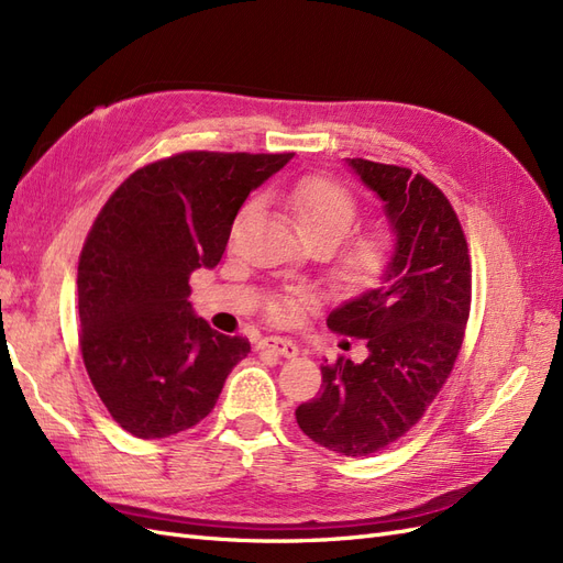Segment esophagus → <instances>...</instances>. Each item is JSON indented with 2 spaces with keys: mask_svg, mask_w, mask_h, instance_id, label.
<instances>
[{
  "mask_svg": "<svg viewBox=\"0 0 563 563\" xmlns=\"http://www.w3.org/2000/svg\"><path fill=\"white\" fill-rule=\"evenodd\" d=\"M258 350L263 352H275V354H282L286 356V360H294V356H298V345L294 343V340L288 338H279V335H269V338H263L258 343Z\"/></svg>",
  "mask_w": 563,
  "mask_h": 563,
  "instance_id": "34e87169",
  "label": "esophagus"
}]
</instances>
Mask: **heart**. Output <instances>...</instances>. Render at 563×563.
<instances>
[{
    "mask_svg": "<svg viewBox=\"0 0 563 563\" xmlns=\"http://www.w3.org/2000/svg\"><path fill=\"white\" fill-rule=\"evenodd\" d=\"M284 201L294 213L302 240L308 244H323L329 251L345 240L356 218H360L356 197L345 185L327 176H308L296 180L284 192ZM391 251H395V234L387 228H373L356 234L347 244L340 246L333 277L347 291H364V288L378 282L391 258ZM308 302L310 296L302 291L284 296L272 302V314L286 321Z\"/></svg>",
    "mask_w": 563,
    "mask_h": 563,
    "instance_id": "b5f03b06",
    "label": "heart"
}]
</instances>
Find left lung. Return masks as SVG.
I'll list each match as a JSON object with an SVG mask.
<instances>
[{
    "mask_svg": "<svg viewBox=\"0 0 563 563\" xmlns=\"http://www.w3.org/2000/svg\"><path fill=\"white\" fill-rule=\"evenodd\" d=\"M383 201L395 251L376 288L345 300L329 329L366 338V360L321 366L323 389L296 408L300 430L340 455H371L404 437L446 383L463 345L472 267L444 192L408 168L347 159Z\"/></svg>",
    "mask_w": 563,
    "mask_h": 563,
    "instance_id": "1",
    "label": "left lung"
}]
</instances>
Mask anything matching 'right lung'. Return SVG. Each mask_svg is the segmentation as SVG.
Returning <instances> with one entry per match:
<instances>
[{
	"label": "right lung",
	"mask_w": 563,
	"mask_h": 563,
	"mask_svg": "<svg viewBox=\"0 0 563 563\" xmlns=\"http://www.w3.org/2000/svg\"><path fill=\"white\" fill-rule=\"evenodd\" d=\"M291 157L183 152L139 168L98 213L77 269L79 343L100 401L133 437L190 430L251 352L197 317L187 282L220 263L246 197Z\"/></svg>",
	"instance_id": "1"
}]
</instances>
